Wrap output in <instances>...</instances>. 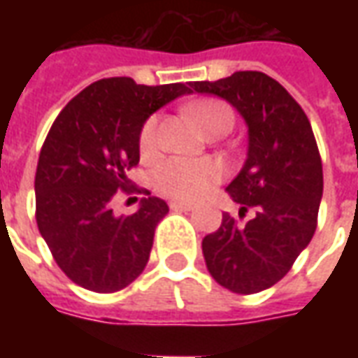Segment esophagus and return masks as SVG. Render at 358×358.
Masks as SVG:
<instances>
[{
    "label": "esophagus",
    "mask_w": 358,
    "mask_h": 358,
    "mask_svg": "<svg viewBox=\"0 0 358 358\" xmlns=\"http://www.w3.org/2000/svg\"><path fill=\"white\" fill-rule=\"evenodd\" d=\"M172 210H194V205L192 203H182V201H172L171 203Z\"/></svg>",
    "instance_id": "obj_1"
}]
</instances>
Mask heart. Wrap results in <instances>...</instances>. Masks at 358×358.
Segmentation results:
<instances>
[{
	"instance_id": "obj_1",
	"label": "heart",
	"mask_w": 358,
	"mask_h": 358,
	"mask_svg": "<svg viewBox=\"0 0 358 358\" xmlns=\"http://www.w3.org/2000/svg\"><path fill=\"white\" fill-rule=\"evenodd\" d=\"M187 115L203 132L220 120H234L226 103L218 99H199L187 105ZM157 148V117H149L141 126L140 149L143 155H151ZM224 176V166L215 159H192L172 157L164 161L153 174V186L161 195L176 201H194L209 192Z\"/></svg>"
}]
</instances>
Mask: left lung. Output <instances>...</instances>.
<instances>
[{
    "label": "left lung",
    "instance_id": "8db88e82",
    "mask_svg": "<svg viewBox=\"0 0 358 358\" xmlns=\"http://www.w3.org/2000/svg\"><path fill=\"white\" fill-rule=\"evenodd\" d=\"M192 92L222 97L248 124V159L226 192L255 210L248 224L228 213L203 238L210 276L234 293H259L280 282L316 230L322 161L305 110L287 90L259 71L217 82H189Z\"/></svg>",
    "mask_w": 358,
    "mask_h": 358
}]
</instances>
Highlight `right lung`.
<instances>
[{"label": "right lung", "instance_id": "add662e5", "mask_svg": "<svg viewBox=\"0 0 358 358\" xmlns=\"http://www.w3.org/2000/svg\"><path fill=\"white\" fill-rule=\"evenodd\" d=\"M192 94L186 84L143 86L103 78L66 103L51 126L36 169V222L59 268L84 289L113 293L145 268L169 205L143 199L115 217L117 192L138 187L126 172L140 163V132L155 110Z\"/></svg>", "mask_w": 358, "mask_h": 358}]
</instances>
